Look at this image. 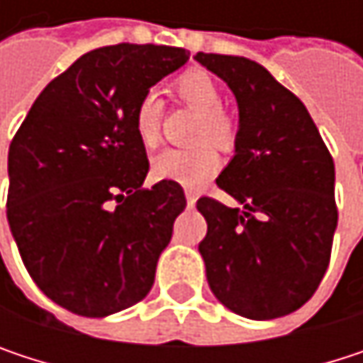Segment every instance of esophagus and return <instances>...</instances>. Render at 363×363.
Segmentation results:
<instances>
[{"label":"esophagus","instance_id":"1","mask_svg":"<svg viewBox=\"0 0 363 363\" xmlns=\"http://www.w3.org/2000/svg\"><path fill=\"white\" fill-rule=\"evenodd\" d=\"M184 195H186V206H189V208H193V206H195V201H197V191H195V189H191V186H186V189H184Z\"/></svg>","mask_w":363,"mask_h":363}]
</instances>
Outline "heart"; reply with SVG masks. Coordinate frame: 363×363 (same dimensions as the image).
I'll return each instance as SVG.
<instances>
[{
  "mask_svg": "<svg viewBox=\"0 0 363 363\" xmlns=\"http://www.w3.org/2000/svg\"><path fill=\"white\" fill-rule=\"evenodd\" d=\"M174 90L184 105L199 113L193 138H208L216 147L227 149L233 143V123L220 111L223 96L218 84L206 71H186L174 82ZM162 103L155 92L140 96L132 125L145 147H153L160 138ZM218 166V157L208 143H197L182 149H164L151 162V174L157 181L179 182L182 186H199Z\"/></svg>",
  "mask_w": 363,
  "mask_h": 363,
  "instance_id": "1",
  "label": "heart"
}]
</instances>
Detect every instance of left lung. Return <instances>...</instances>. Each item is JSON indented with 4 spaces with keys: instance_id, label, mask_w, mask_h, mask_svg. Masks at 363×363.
Returning <instances> with one entry per match:
<instances>
[{
    "instance_id": "obj_1",
    "label": "left lung",
    "mask_w": 363,
    "mask_h": 363,
    "mask_svg": "<svg viewBox=\"0 0 363 363\" xmlns=\"http://www.w3.org/2000/svg\"><path fill=\"white\" fill-rule=\"evenodd\" d=\"M233 92L235 155L216 184L238 206L201 197L199 244L212 294L248 320L301 309L318 290L336 231L334 162L307 107L244 56H193Z\"/></svg>"
}]
</instances>
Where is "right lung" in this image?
Returning <instances> with one entry per match:
<instances>
[{
	"label": "right lung",
	"mask_w": 363,
	"mask_h": 363,
	"mask_svg": "<svg viewBox=\"0 0 363 363\" xmlns=\"http://www.w3.org/2000/svg\"><path fill=\"white\" fill-rule=\"evenodd\" d=\"M189 52L117 43L77 58L37 96L8 153V225L37 288L62 309L107 318L143 301L186 206L149 172L132 115Z\"/></svg>",
	"instance_id": "add662e5"
}]
</instances>
